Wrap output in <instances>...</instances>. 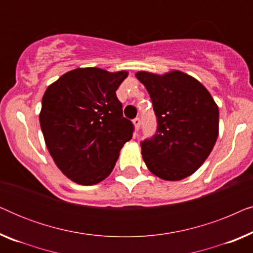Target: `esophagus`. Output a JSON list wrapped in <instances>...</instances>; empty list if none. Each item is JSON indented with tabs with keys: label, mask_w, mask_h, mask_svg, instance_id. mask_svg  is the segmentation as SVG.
<instances>
[{
	"label": "esophagus",
	"mask_w": 253,
	"mask_h": 253,
	"mask_svg": "<svg viewBox=\"0 0 253 253\" xmlns=\"http://www.w3.org/2000/svg\"><path fill=\"white\" fill-rule=\"evenodd\" d=\"M133 124H134V129H136V131L139 130L140 124H141V121H140L139 117H136V119L133 120Z\"/></svg>",
	"instance_id": "34e87169"
}]
</instances>
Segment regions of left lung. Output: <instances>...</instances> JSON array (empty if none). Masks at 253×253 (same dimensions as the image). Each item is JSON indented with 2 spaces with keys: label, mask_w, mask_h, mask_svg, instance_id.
Wrapping results in <instances>:
<instances>
[{
  "label": "left lung",
  "mask_w": 253,
  "mask_h": 253,
  "mask_svg": "<svg viewBox=\"0 0 253 253\" xmlns=\"http://www.w3.org/2000/svg\"><path fill=\"white\" fill-rule=\"evenodd\" d=\"M157 116V131L140 143L147 168L166 181H179L204 164L219 134V108L191 76L137 72Z\"/></svg>",
  "instance_id": "obj_1"
}]
</instances>
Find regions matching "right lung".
Segmentation results:
<instances>
[{"label": "right lung", "instance_id": "1", "mask_svg": "<svg viewBox=\"0 0 253 253\" xmlns=\"http://www.w3.org/2000/svg\"><path fill=\"white\" fill-rule=\"evenodd\" d=\"M126 76V71L75 69L44 92L40 126L47 148L61 171L78 184L105 179L132 138L133 123L123 116L116 96Z\"/></svg>", "mask_w": 253, "mask_h": 253}]
</instances>
